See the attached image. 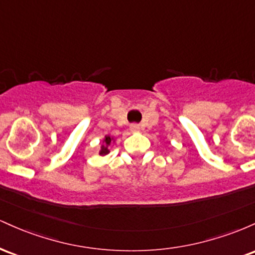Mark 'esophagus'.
I'll list each match as a JSON object with an SVG mask.
<instances>
[{
  "instance_id": "34e87169",
  "label": "esophagus",
  "mask_w": 255,
  "mask_h": 255,
  "mask_svg": "<svg viewBox=\"0 0 255 255\" xmlns=\"http://www.w3.org/2000/svg\"><path fill=\"white\" fill-rule=\"evenodd\" d=\"M139 129H140V127H139V126H137L136 124L130 125V130H133V131H137Z\"/></svg>"
}]
</instances>
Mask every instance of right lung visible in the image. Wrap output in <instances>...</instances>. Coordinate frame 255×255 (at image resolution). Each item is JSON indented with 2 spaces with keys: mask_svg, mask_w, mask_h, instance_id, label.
Masks as SVG:
<instances>
[{
  "mask_svg": "<svg viewBox=\"0 0 255 255\" xmlns=\"http://www.w3.org/2000/svg\"><path fill=\"white\" fill-rule=\"evenodd\" d=\"M104 142L107 145H110V142H111V137L110 136H105V139H104ZM107 153H109V150H108V147L107 146H103V147H102V150H101V154H107Z\"/></svg>",
  "mask_w": 255,
  "mask_h": 255,
  "instance_id": "right-lung-1",
  "label": "right lung"
}]
</instances>
